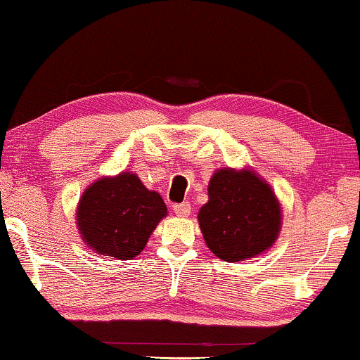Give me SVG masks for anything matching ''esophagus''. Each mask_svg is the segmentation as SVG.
<instances>
[{
  "mask_svg": "<svg viewBox=\"0 0 360 360\" xmlns=\"http://www.w3.org/2000/svg\"><path fill=\"white\" fill-rule=\"evenodd\" d=\"M174 213L176 216H180V218H188L190 213H191V206L190 203H180V205H174Z\"/></svg>",
  "mask_w": 360,
  "mask_h": 360,
  "instance_id": "obj_1",
  "label": "esophagus"
}]
</instances>
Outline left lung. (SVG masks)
Masks as SVG:
<instances>
[{
	"mask_svg": "<svg viewBox=\"0 0 360 360\" xmlns=\"http://www.w3.org/2000/svg\"><path fill=\"white\" fill-rule=\"evenodd\" d=\"M282 216L277 195L257 172L221 167L210 179L208 203L198 211V224L216 257L240 262L274 248Z\"/></svg>",
	"mask_w": 360,
	"mask_h": 360,
	"instance_id": "8db88e82",
	"label": "left lung"
}]
</instances>
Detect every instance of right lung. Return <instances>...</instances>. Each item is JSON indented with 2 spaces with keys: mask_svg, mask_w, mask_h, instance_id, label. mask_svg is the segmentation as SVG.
Wrapping results in <instances>:
<instances>
[{
  "mask_svg": "<svg viewBox=\"0 0 360 360\" xmlns=\"http://www.w3.org/2000/svg\"><path fill=\"white\" fill-rule=\"evenodd\" d=\"M167 216L162 196L147 190L139 176L121 172L88 185L77 205V228L91 250L129 260L146 248L157 224Z\"/></svg>",
  "mask_w": 360,
  "mask_h": 360,
  "instance_id": "1",
  "label": "right lung"
}]
</instances>
